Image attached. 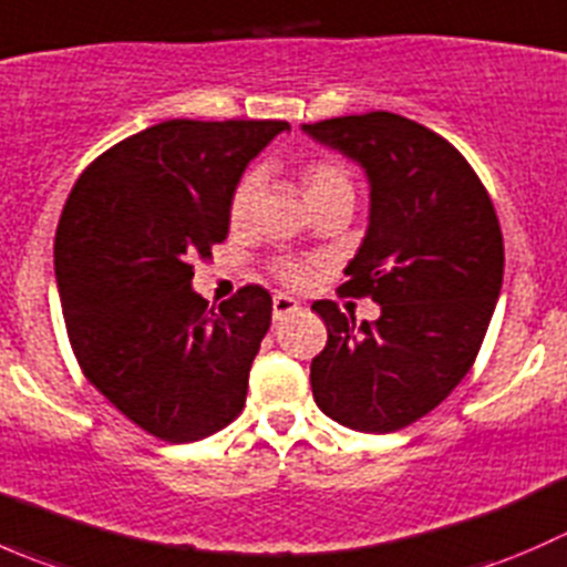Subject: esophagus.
<instances>
[{
    "label": "esophagus",
    "instance_id": "obj_1",
    "mask_svg": "<svg viewBox=\"0 0 567 567\" xmlns=\"http://www.w3.org/2000/svg\"><path fill=\"white\" fill-rule=\"evenodd\" d=\"M271 310H274V320H282V318H288L290 312L299 310V301H296L293 296L277 293L271 301Z\"/></svg>",
    "mask_w": 567,
    "mask_h": 567
}]
</instances>
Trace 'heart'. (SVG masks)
<instances>
[{
    "instance_id": "b5f03b06",
    "label": "heart",
    "mask_w": 567,
    "mask_h": 567,
    "mask_svg": "<svg viewBox=\"0 0 567 567\" xmlns=\"http://www.w3.org/2000/svg\"><path fill=\"white\" fill-rule=\"evenodd\" d=\"M301 186H305L307 199L323 197V194L334 192H351V177H348L346 167L337 162H329V158H318V162H310L305 169H301ZM257 188H260V177L257 173H247L238 181L236 192H233L230 199V221L233 225H244L251 214V205L257 199ZM277 277L288 285H301L307 277H310V268L301 266V262L282 260L277 262Z\"/></svg>"
}]
</instances>
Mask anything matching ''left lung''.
<instances>
[{"label": "left lung", "instance_id": "8db88e82", "mask_svg": "<svg viewBox=\"0 0 567 567\" xmlns=\"http://www.w3.org/2000/svg\"><path fill=\"white\" fill-rule=\"evenodd\" d=\"M301 131L368 175L370 225L340 290L381 307L379 320L357 326L334 301L312 305L329 331L312 394L351 431H400L474 364L505 271L499 219L466 158L414 120L370 112Z\"/></svg>", "mask_w": 567, "mask_h": 567}]
</instances>
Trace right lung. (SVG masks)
<instances>
[{"instance_id":"obj_1","label":"right lung","mask_w":567,"mask_h":567,"mask_svg":"<svg viewBox=\"0 0 567 567\" xmlns=\"http://www.w3.org/2000/svg\"><path fill=\"white\" fill-rule=\"evenodd\" d=\"M288 128L164 120L101 153L62 208L54 274L79 368L169 444L221 431L247 403L271 296L247 285L208 310L192 260L225 241L244 169Z\"/></svg>"}]
</instances>
